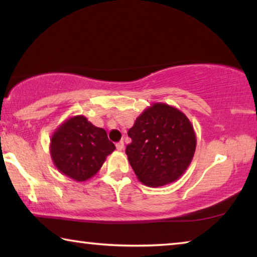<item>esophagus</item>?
I'll return each instance as SVG.
<instances>
[{
  "label": "esophagus",
  "mask_w": 257,
  "mask_h": 257,
  "mask_svg": "<svg viewBox=\"0 0 257 257\" xmlns=\"http://www.w3.org/2000/svg\"><path fill=\"white\" fill-rule=\"evenodd\" d=\"M115 147H116V150H118V151H122V150H123V147H124L123 142L121 141V142H119V143H116V144H115Z\"/></svg>",
  "instance_id": "esophagus-1"
}]
</instances>
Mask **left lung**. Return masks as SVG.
<instances>
[{"label": "left lung", "mask_w": 257, "mask_h": 257, "mask_svg": "<svg viewBox=\"0 0 257 257\" xmlns=\"http://www.w3.org/2000/svg\"><path fill=\"white\" fill-rule=\"evenodd\" d=\"M132 144L125 154L137 179L149 187L176 181L189 167L196 150V135L180 110L153 103L128 130Z\"/></svg>", "instance_id": "left-lung-1"}]
</instances>
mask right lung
I'll list each match as a JSON object with an SVG mask.
<instances>
[{"label": "right lung", "instance_id": "right-lung-1", "mask_svg": "<svg viewBox=\"0 0 257 257\" xmlns=\"http://www.w3.org/2000/svg\"><path fill=\"white\" fill-rule=\"evenodd\" d=\"M115 150L103 128L95 127L84 115L71 116L55 129L50 153L55 168L76 181L94 177Z\"/></svg>", "mask_w": 257, "mask_h": 257}]
</instances>
